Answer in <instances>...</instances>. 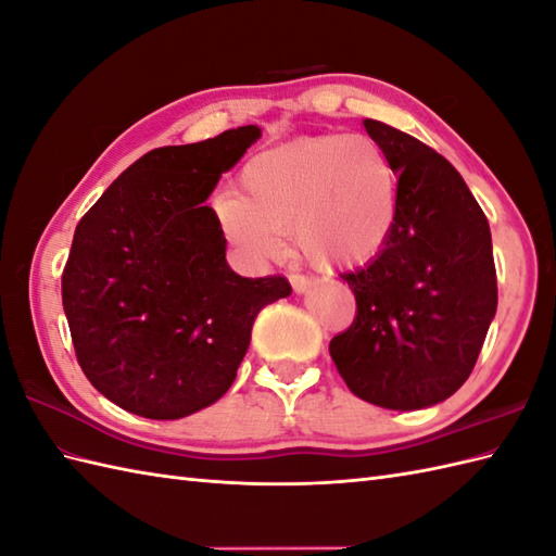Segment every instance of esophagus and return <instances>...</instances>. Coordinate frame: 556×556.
<instances>
[{
    "label": "esophagus",
    "mask_w": 556,
    "mask_h": 556,
    "mask_svg": "<svg viewBox=\"0 0 556 556\" xmlns=\"http://www.w3.org/2000/svg\"><path fill=\"white\" fill-rule=\"evenodd\" d=\"M315 279L313 277H303V275H291V287L295 293H307L309 289L315 287Z\"/></svg>",
    "instance_id": "obj_1"
}]
</instances>
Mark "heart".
<instances>
[{
  "label": "heart",
  "mask_w": 556,
  "mask_h": 556,
  "mask_svg": "<svg viewBox=\"0 0 556 556\" xmlns=\"http://www.w3.org/2000/svg\"><path fill=\"white\" fill-rule=\"evenodd\" d=\"M397 173L365 135H309L255 153L241 167L239 191L217 193L213 213L225 239L249 263L281 251L317 269L371 263L397 225Z\"/></svg>",
  "instance_id": "1"
}]
</instances>
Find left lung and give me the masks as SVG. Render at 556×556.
Here are the masks:
<instances>
[{"label": "left lung", "instance_id": "8db88e82", "mask_svg": "<svg viewBox=\"0 0 556 556\" xmlns=\"http://www.w3.org/2000/svg\"><path fill=\"white\" fill-rule=\"evenodd\" d=\"M363 125L397 173V225L371 263L341 275L357 315L329 353L357 397L424 409L459 391L479 359L497 309L493 239L453 163L391 125Z\"/></svg>", "mask_w": 556, "mask_h": 556}]
</instances>
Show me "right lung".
<instances>
[{
	"label": "right lung",
	"instance_id": "1",
	"mask_svg": "<svg viewBox=\"0 0 556 556\" xmlns=\"http://www.w3.org/2000/svg\"><path fill=\"white\" fill-rule=\"evenodd\" d=\"M261 127L144 153L75 227L61 279L77 363L111 403L182 419L237 379L257 313L291 295L283 277L249 279L227 263L211 205Z\"/></svg>",
	"mask_w": 556,
	"mask_h": 556
}]
</instances>
